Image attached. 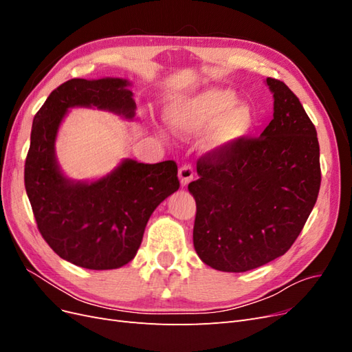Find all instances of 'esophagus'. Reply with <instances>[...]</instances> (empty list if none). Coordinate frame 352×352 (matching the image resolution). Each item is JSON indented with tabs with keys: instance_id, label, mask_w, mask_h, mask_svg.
<instances>
[{
	"instance_id": "esophagus-1",
	"label": "esophagus",
	"mask_w": 352,
	"mask_h": 352,
	"mask_svg": "<svg viewBox=\"0 0 352 352\" xmlns=\"http://www.w3.org/2000/svg\"><path fill=\"white\" fill-rule=\"evenodd\" d=\"M179 179H180V185L186 186L190 180L194 179V167L190 164H184L179 168Z\"/></svg>"
}]
</instances>
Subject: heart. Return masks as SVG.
<instances>
[{
    "label": "heart",
    "instance_id": "obj_1",
    "mask_svg": "<svg viewBox=\"0 0 352 352\" xmlns=\"http://www.w3.org/2000/svg\"><path fill=\"white\" fill-rule=\"evenodd\" d=\"M236 102L235 92L210 89L177 104L168 111V122L173 131L182 136L201 132L214 124L208 136L210 145L228 146L247 135L252 126L251 110Z\"/></svg>",
    "mask_w": 352,
    "mask_h": 352
}]
</instances>
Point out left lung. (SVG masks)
Listing matches in <instances>:
<instances>
[{"label": "left lung", "mask_w": 352, "mask_h": 352, "mask_svg": "<svg viewBox=\"0 0 352 352\" xmlns=\"http://www.w3.org/2000/svg\"><path fill=\"white\" fill-rule=\"evenodd\" d=\"M273 120L258 138L214 148L188 185L197 202L194 247L220 272L241 273L280 257L300 235L322 182L320 146L296 95L267 78Z\"/></svg>", "instance_id": "obj_1"}]
</instances>
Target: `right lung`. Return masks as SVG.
Wrapping results in <instances>:
<instances>
[{"mask_svg": "<svg viewBox=\"0 0 352 352\" xmlns=\"http://www.w3.org/2000/svg\"><path fill=\"white\" fill-rule=\"evenodd\" d=\"M129 82L70 79L35 114L25 163V188L42 238L63 260L91 270L119 269L138 252L153 211L179 189L173 160L144 164L124 160L95 182H73L60 172L56 136L70 107L135 116Z\"/></svg>", "mask_w": 352, "mask_h": 352, "instance_id": "obj_1", "label": "right lung"}]
</instances>
